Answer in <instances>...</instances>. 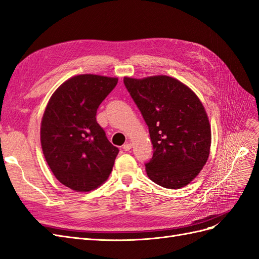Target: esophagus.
Segmentation results:
<instances>
[{
    "instance_id": "esophagus-1",
    "label": "esophagus",
    "mask_w": 259,
    "mask_h": 259,
    "mask_svg": "<svg viewBox=\"0 0 259 259\" xmlns=\"http://www.w3.org/2000/svg\"><path fill=\"white\" fill-rule=\"evenodd\" d=\"M122 149H123V151H130V150L132 149V144L129 143V142H127L125 144H123Z\"/></svg>"
}]
</instances>
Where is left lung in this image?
Returning a JSON list of instances; mask_svg holds the SVG:
<instances>
[{
  "label": "left lung",
  "mask_w": 259,
  "mask_h": 259,
  "mask_svg": "<svg viewBox=\"0 0 259 259\" xmlns=\"http://www.w3.org/2000/svg\"><path fill=\"white\" fill-rule=\"evenodd\" d=\"M123 83L149 127L154 149L145 164L149 178L166 189L186 187L209 156L210 124L202 102L168 76L124 77Z\"/></svg>",
  "instance_id": "obj_1"
}]
</instances>
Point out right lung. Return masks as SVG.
Listing matches in <instances>:
<instances>
[{
  "instance_id": "obj_1",
  "label": "right lung",
  "mask_w": 259,
  "mask_h": 259,
  "mask_svg": "<svg viewBox=\"0 0 259 259\" xmlns=\"http://www.w3.org/2000/svg\"><path fill=\"white\" fill-rule=\"evenodd\" d=\"M117 82V78L88 73L71 77L44 110L43 155L56 179L73 191L97 189L112 172L119 150L108 141L95 116Z\"/></svg>"
}]
</instances>
